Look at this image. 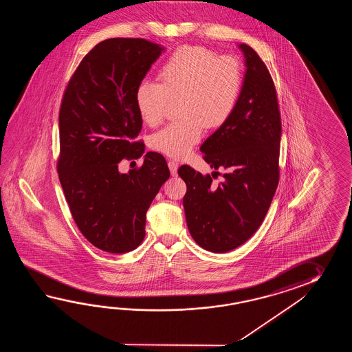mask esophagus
<instances>
[{
  "mask_svg": "<svg viewBox=\"0 0 352 352\" xmlns=\"http://www.w3.org/2000/svg\"><path fill=\"white\" fill-rule=\"evenodd\" d=\"M168 168L171 171L173 176L177 175V168H179V164L176 161H168Z\"/></svg>",
  "mask_w": 352,
  "mask_h": 352,
  "instance_id": "esophagus-1",
  "label": "esophagus"
}]
</instances>
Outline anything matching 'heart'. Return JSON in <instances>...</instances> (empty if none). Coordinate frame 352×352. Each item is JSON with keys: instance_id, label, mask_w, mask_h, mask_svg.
Segmentation results:
<instances>
[{"instance_id": "obj_1", "label": "heart", "mask_w": 352, "mask_h": 352, "mask_svg": "<svg viewBox=\"0 0 352 352\" xmlns=\"http://www.w3.org/2000/svg\"><path fill=\"white\" fill-rule=\"evenodd\" d=\"M160 82L142 80L135 102L151 127L165 118L171 102L179 100L181 120L152 135L155 150L173 158L186 157L200 142L205 127L217 129L232 117L239 99L243 74L238 60L219 56L202 46H182L158 72Z\"/></svg>"}]
</instances>
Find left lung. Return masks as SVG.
<instances>
[{
    "label": "left lung",
    "mask_w": 352,
    "mask_h": 352,
    "mask_svg": "<svg viewBox=\"0 0 352 352\" xmlns=\"http://www.w3.org/2000/svg\"><path fill=\"white\" fill-rule=\"evenodd\" d=\"M245 74L232 117L202 143L211 168H224V179L181 166L186 182L184 209L187 228L200 247L226 253L252 238L268 212L279 179L282 135L277 93L270 70L247 44H239Z\"/></svg>",
    "instance_id": "1"
}]
</instances>
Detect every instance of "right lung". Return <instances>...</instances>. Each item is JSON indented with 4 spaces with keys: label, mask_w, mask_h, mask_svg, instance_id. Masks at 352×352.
Segmentation results:
<instances>
[{
    "label": "right lung",
    "mask_w": 352,
    "mask_h": 352,
    "mask_svg": "<svg viewBox=\"0 0 352 352\" xmlns=\"http://www.w3.org/2000/svg\"><path fill=\"white\" fill-rule=\"evenodd\" d=\"M165 50L144 38H108L84 56L67 84L59 113L58 173L75 224L100 250L123 254L144 239L146 212L170 177L162 155L147 152L140 168L120 173L123 158H140L142 129L135 91Z\"/></svg>",
    "instance_id": "add662e5"
}]
</instances>
